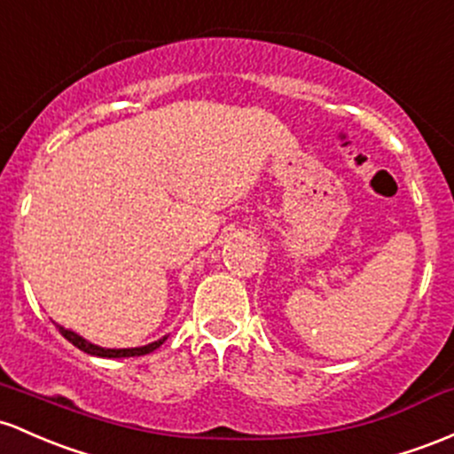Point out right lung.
Segmentation results:
<instances>
[{"label":"right lung","instance_id":"add662e5","mask_svg":"<svg viewBox=\"0 0 454 454\" xmlns=\"http://www.w3.org/2000/svg\"><path fill=\"white\" fill-rule=\"evenodd\" d=\"M59 332H62V336L67 338L68 342H73L74 347L82 348L83 353H90V356H97V357H136V356H146V353L154 351V348H159V347L163 345V342H166V338H161V340L151 342V345H146V347H136V348H103V347L92 345V342L83 340L82 336H77V333L71 332V330H64V327H59Z\"/></svg>","mask_w":454,"mask_h":454}]
</instances>
